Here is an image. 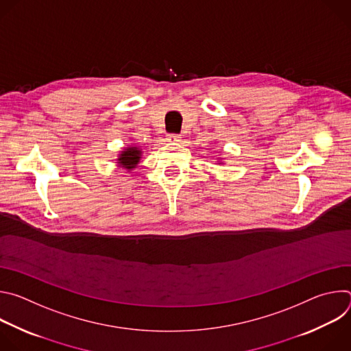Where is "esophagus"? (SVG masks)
<instances>
[{
    "label": "esophagus",
    "instance_id": "obj_1",
    "mask_svg": "<svg viewBox=\"0 0 351 351\" xmlns=\"http://www.w3.org/2000/svg\"><path fill=\"white\" fill-rule=\"evenodd\" d=\"M168 141H180L182 140V136L180 134H175V133H171L168 134Z\"/></svg>",
    "mask_w": 351,
    "mask_h": 351
}]
</instances>
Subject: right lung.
I'll list each match as a JSON object with an SVG mask.
<instances>
[{
    "label": "right lung",
    "mask_w": 351,
    "mask_h": 351,
    "mask_svg": "<svg viewBox=\"0 0 351 351\" xmlns=\"http://www.w3.org/2000/svg\"><path fill=\"white\" fill-rule=\"evenodd\" d=\"M140 154H141V152H140L137 147L126 148L125 152L119 156L121 158H118L119 160V165H122L126 169L134 168L137 165V162L140 161Z\"/></svg>",
    "instance_id": "add662e5"
}]
</instances>
